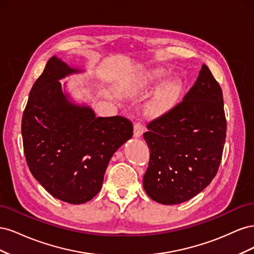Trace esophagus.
Instances as JSON below:
<instances>
[{
    "instance_id": "34e87169",
    "label": "esophagus",
    "mask_w": 254,
    "mask_h": 254,
    "mask_svg": "<svg viewBox=\"0 0 254 254\" xmlns=\"http://www.w3.org/2000/svg\"><path fill=\"white\" fill-rule=\"evenodd\" d=\"M144 127L140 122L134 123V128H133V135L134 137H140L143 134Z\"/></svg>"
}]
</instances>
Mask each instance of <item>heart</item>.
Returning a JSON list of instances; mask_svg holds the SVG:
<instances>
[{"mask_svg": "<svg viewBox=\"0 0 254 254\" xmlns=\"http://www.w3.org/2000/svg\"><path fill=\"white\" fill-rule=\"evenodd\" d=\"M167 76V72L163 68H155L148 73L146 81L156 82L164 79ZM183 81L180 78H174L170 81L164 83L161 87L153 97L146 105V112L149 115H160L171 110L178 101L182 90H183Z\"/></svg>", "mask_w": 254, "mask_h": 254, "instance_id": "obj_1", "label": "heart"}]
</instances>
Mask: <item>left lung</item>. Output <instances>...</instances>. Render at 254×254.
<instances>
[{
    "label": "left lung",
    "instance_id": "obj_1",
    "mask_svg": "<svg viewBox=\"0 0 254 254\" xmlns=\"http://www.w3.org/2000/svg\"><path fill=\"white\" fill-rule=\"evenodd\" d=\"M150 158L143 177L147 195L178 204L205 189L217 174L227 122L219 83L205 64L182 102L147 124Z\"/></svg>",
    "mask_w": 254,
    "mask_h": 254
}]
</instances>
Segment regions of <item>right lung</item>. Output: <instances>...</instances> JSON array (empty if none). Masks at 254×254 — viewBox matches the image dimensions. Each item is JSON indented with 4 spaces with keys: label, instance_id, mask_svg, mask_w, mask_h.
I'll list each match as a JSON object with an SVG mask.
<instances>
[{
    "label": "right lung",
    "instance_id": "1",
    "mask_svg": "<svg viewBox=\"0 0 254 254\" xmlns=\"http://www.w3.org/2000/svg\"><path fill=\"white\" fill-rule=\"evenodd\" d=\"M79 72L53 56L29 92L21 127L30 173L53 197L72 204L97 195L113 153L133 134L128 119L96 118L89 106L68 101L59 79Z\"/></svg>",
    "mask_w": 254,
    "mask_h": 254
}]
</instances>
